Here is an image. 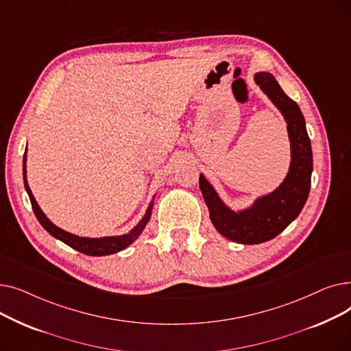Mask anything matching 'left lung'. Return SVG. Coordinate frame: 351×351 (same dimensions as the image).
Masks as SVG:
<instances>
[{"instance_id":"left-lung-1","label":"left lung","mask_w":351,"mask_h":351,"mask_svg":"<svg viewBox=\"0 0 351 351\" xmlns=\"http://www.w3.org/2000/svg\"><path fill=\"white\" fill-rule=\"evenodd\" d=\"M254 82L280 110L287 123L291 160L285 180L273 192L257 197L250 208L234 212L223 204L206 178L202 173L199 176V188L213 226L229 241L242 245L270 241L299 216L310 192L313 172L311 145L299 105L285 94L271 73H254Z\"/></svg>"}]
</instances>
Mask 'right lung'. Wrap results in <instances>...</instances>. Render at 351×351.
<instances>
[{"label": "right lung", "mask_w": 351, "mask_h": 351, "mask_svg": "<svg viewBox=\"0 0 351 351\" xmlns=\"http://www.w3.org/2000/svg\"><path fill=\"white\" fill-rule=\"evenodd\" d=\"M27 149L24 154V160H23V175H24V186L25 191L29 196L31 200V205H32V210L38 219V222L43 225V228L52 234L55 239H58V241L64 242L65 245H68L69 247L75 249L84 254L88 256H106V254H112L117 252L123 250L125 247H128L131 243H134L138 236L142 233V230L145 229L146 223L149 222L151 215H152V206H154V200L151 202V205L147 206L145 216L141 219V222L126 234H121V236H106V237H81L77 234H72L69 232L62 230L61 228L55 226L51 220L45 216V213L41 210V208L36 204V200L28 186V182H27Z\"/></svg>", "instance_id": "right-lung-1"}]
</instances>
